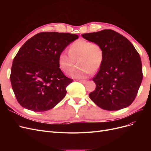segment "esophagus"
<instances>
[{
    "mask_svg": "<svg viewBox=\"0 0 151 151\" xmlns=\"http://www.w3.org/2000/svg\"><path fill=\"white\" fill-rule=\"evenodd\" d=\"M81 83H83V84H86V83H87V81H86V80H80L79 81Z\"/></svg>",
    "mask_w": 151,
    "mask_h": 151,
    "instance_id": "1",
    "label": "esophagus"
}]
</instances>
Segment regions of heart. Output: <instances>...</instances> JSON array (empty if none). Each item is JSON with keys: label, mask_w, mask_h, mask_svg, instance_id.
Wrapping results in <instances>:
<instances>
[{"label": "heart", "mask_w": 151, "mask_h": 151, "mask_svg": "<svg viewBox=\"0 0 151 151\" xmlns=\"http://www.w3.org/2000/svg\"><path fill=\"white\" fill-rule=\"evenodd\" d=\"M104 57V50L99 43L80 39L70 45L68 53L65 51L60 53L58 63L60 70L67 72L76 61L79 65L71 68L68 75L79 79L88 76L90 71H97L102 65Z\"/></svg>", "instance_id": "obj_1"}]
</instances>
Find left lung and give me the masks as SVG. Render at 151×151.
<instances>
[{
	"label": "left lung",
	"mask_w": 151,
	"mask_h": 151,
	"mask_svg": "<svg viewBox=\"0 0 151 151\" xmlns=\"http://www.w3.org/2000/svg\"><path fill=\"white\" fill-rule=\"evenodd\" d=\"M83 37L101 45L104 60L93 79L96 89L90 99L103 109L119 110L134 101L142 81L139 54L125 36L111 29L85 33Z\"/></svg>",
	"instance_id": "1"
}]
</instances>
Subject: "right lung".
I'll use <instances>...</instances> for the list:
<instances>
[{"instance_id": "obj_1", "label": "right lung", "mask_w": 151, "mask_h": 151, "mask_svg": "<svg viewBox=\"0 0 151 151\" xmlns=\"http://www.w3.org/2000/svg\"><path fill=\"white\" fill-rule=\"evenodd\" d=\"M79 38L74 34L42 32L26 41L14 57L11 83L21 106L36 112L49 110L65 96L72 79L59 68L60 52Z\"/></svg>"}]
</instances>
